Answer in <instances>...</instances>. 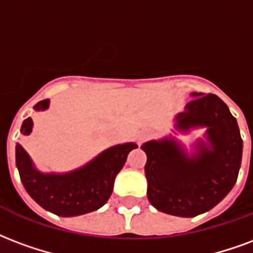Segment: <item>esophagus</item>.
I'll return each mask as SVG.
<instances>
[{
	"label": "esophagus",
	"mask_w": 253,
	"mask_h": 253,
	"mask_svg": "<svg viewBox=\"0 0 253 253\" xmlns=\"http://www.w3.org/2000/svg\"><path fill=\"white\" fill-rule=\"evenodd\" d=\"M150 136V132L147 131V130H142L141 132H139V136H138V139H139V142H143L146 141L147 138Z\"/></svg>",
	"instance_id": "esophagus-1"
}]
</instances>
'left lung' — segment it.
I'll list each match as a JSON object with an SVG mask.
<instances>
[{
    "instance_id": "left-lung-1",
    "label": "left lung",
    "mask_w": 253,
    "mask_h": 253,
    "mask_svg": "<svg viewBox=\"0 0 253 253\" xmlns=\"http://www.w3.org/2000/svg\"><path fill=\"white\" fill-rule=\"evenodd\" d=\"M192 100L174 118L175 131L207 128L189 154L175 136L141 146L147 155V198L171 216L194 217L211 211L236 184L243 139L225 103L213 93L192 92ZM174 132V131H173Z\"/></svg>"
}]
</instances>
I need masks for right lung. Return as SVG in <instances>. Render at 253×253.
Segmentation results:
<instances>
[{
  "label": "right lung",
  "instance_id": "add662e5",
  "mask_svg": "<svg viewBox=\"0 0 253 253\" xmlns=\"http://www.w3.org/2000/svg\"><path fill=\"white\" fill-rule=\"evenodd\" d=\"M36 111L49 108V99L35 106ZM33 121L22 122L21 134L29 135ZM135 142L108 147L82 168L67 173H42L37 169L25 149L16 145V166L24 188L41 208L61 217H74L98 211L107 203L114 181L126 162L127 155L136 149Z\"/></svg>",
  "mask_w": 253,
  "mask_h": 253
}]
</instances>
